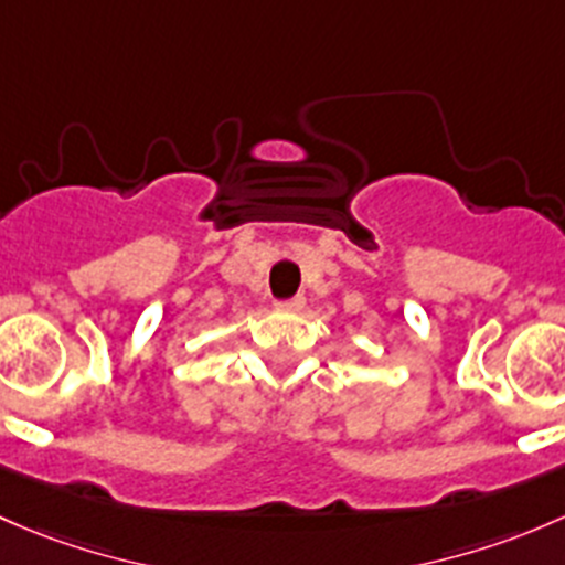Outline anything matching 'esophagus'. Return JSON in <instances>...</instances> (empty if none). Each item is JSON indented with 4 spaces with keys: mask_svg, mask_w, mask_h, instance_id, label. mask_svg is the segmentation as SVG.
<instances>
[{
    "mask_svg": "<svg viewBox=\"0 0 565 565\" xmlns=\"http://www.w3.org/2000/svg\"><path fill=\"white\" fill-rule=\"evenodd\" d=\"M277 307H280V310L296 312V310H301V307H305V296H294V299H285Z\"/></svg>",
    "mask_w": 565,
    "mask_h": 565,
    "instance_id": "esophagus-1",
    "label": "esophagus"
}]
</instances>
